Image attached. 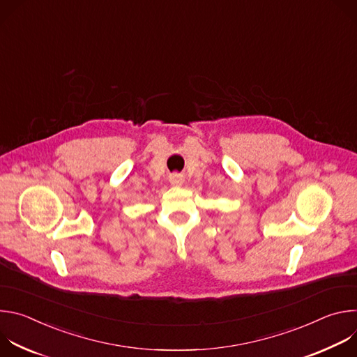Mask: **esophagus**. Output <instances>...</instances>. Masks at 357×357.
<instances>
[{
    "instance_id": "34e87169",
    "label": "esophagus",
    "mask_w": 357,
    "mask_h": 357,
    "mask_svg": "<svg viewBox=\"0 0 357 357\" xmlns=\"http://www.w3.org/2000/svg\"><path fill=\"white\" fill-rule=\"evenodd\" d=\"M169 182L172 185H175V186H181L183 183V178L181 175H178V174H174V175L169 176Z\"/></svg>"
}]
</instances>
